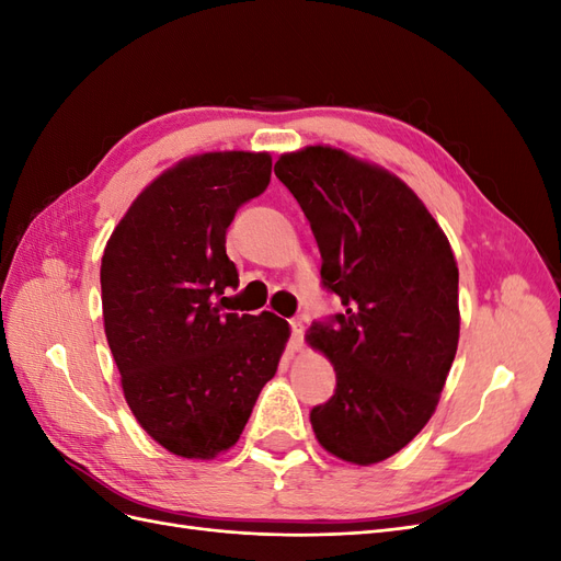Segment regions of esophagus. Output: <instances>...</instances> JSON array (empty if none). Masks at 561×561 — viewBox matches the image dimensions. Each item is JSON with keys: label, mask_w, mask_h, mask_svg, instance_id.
Masks as SVG:
<instances>
[{"label": "esophagus", "mask_w": 561, "mask_h": 561, "mask_svg": "<svg viewBox=\"0 0 561 561\" xmlns=\"http://www.w3.org/2000/svg\"><path fill=\"white\" fill-rule=\"evenodd\" d=\"M290 328H293V339H290V353H299L304 346V322L299 318L290 320Z\"/></svg>", "instance_id": "1"}]
</instances>
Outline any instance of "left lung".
<instances>
[{"mask_svg": "<svg viewBox=\"0 0 561 561\" xmlns=\"http://www.w3.org/2000/svg\"><path fill=\"white\" fill-rule=\"evenodd\" d=\"M278 180L307 215L320 276L346 313L311 325L307 344L334 365L336 390L313 407L320 447L371 466L435 414L461 330L449 239L398 175L330 145L287 151Z\"/></svg>", "mask_w": 561, "mask_h": 561, "instance_id": "8db88e82", "label": "left lung"}]
</instances>
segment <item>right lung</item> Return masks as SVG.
Wrapping results in <instances>:
<instances>
[{
	"mask_svg": "<svg viewBox=\"0 0 561 561\" xmlns=\"http://www.w3.org/2000/svg\"><path fill=\"white\" fill-rule=\"evenodd\" d=\"M268 180V151L186 157L145 186L103 252V322L124 398L182 458L210 461L239 443L290 339L271 311L219 309L239 287L227 227Z\"/></svg>",
	"mask_w": 561,
	"mask_h": 561,
	"instance_id": "add662e5",
	"label": "right lung"
}]
</instances>
